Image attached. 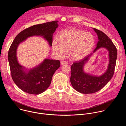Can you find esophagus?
Wrapping results in <instances>:
<instances>
[{
  "mask_svg": "<svg viewBox=\"0 0 126 126\" xmlns=\"http://www.w3.org/2000/svg\"><path fill=\"white\" fill-rule=\"evenodd\" d=\"M68 64V62L66 61H61V65H64V64Z\"/></svg>",
  "mask_w": 126,
  "mask_h": 126,
  "instance_id": "obj_1",
  "label": "esophagus"
}]
</instances>
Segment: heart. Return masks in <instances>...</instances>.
Instances as JSON below:
<instances>
[{"instance_id": "b5f03b06", "label": "heart", "mask_w": 126, "mask_h": 126, "mask_svg": "<svg viewBox=\"0 0 126 126\" xmlns=\"http://www.w3.org/2000/svg\"><path fill=\"white\" fill-rule=\"evenodd\" d=\"M94 44V37L91 33L72 28L61 31L58 38L53 40L52 48L58 57H64L69 50L72 59L80 60L91 52Z\"/></svg>"}]
</instances>
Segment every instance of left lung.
I'll use <instances>...</instances> for the list:
<instances>
[{"instance_id": "8db88e82", "label": "left lung", "mask_w": 126, "mask_h": 126, "mask_svg": "<svg viewBox=\"0 0 126 126\" xmlns=\"http://www.w3.org/2000/svg\"><path fill=\"white\" fill-rule=\"evenodd\" d=\"M97 33L98 41L93 52L85 58L74 62L71 66L70 82L74 89L81 93L88 94L97 92L102 89L112 79L115 71L117 51L111 40L102 31L93 28ZM101 47L109 52V64L107 70L100 76H95L85 73L83 71L84 64L95 51Z\"/></svg>"}]
</instances>
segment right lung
Returning a JSON list of instances; mask_svg holds the SVG:
<instances>
[{"mask_svg": "<svg viewBox=\"0 0 126 126\" xmlns=\"http://www.w3.org/2000/svg\"><path fill=\"white\" fill-rule=\"evenodd\" d=\"M58 22L56 20L35 25L23 30L16 36L10 47L8 59L12 78L18 87L27 93L38 95L47 90L54 73L60 66V62L45 59L37 66L27 69L18 61V46L27 38L34 36H42L52 46L53 34L58 27Z\"/></svg>", "mask_w": 126, "mask_h": 126, "instance_id": "right-lung-1", "label": "right lung"}]
</instances>
